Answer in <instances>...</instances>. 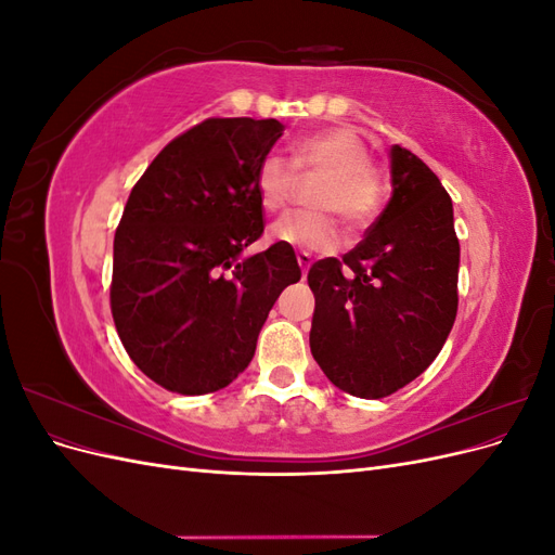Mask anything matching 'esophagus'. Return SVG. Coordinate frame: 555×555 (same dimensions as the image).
I'll list each match as a JSON object with an SVG mask.
<instances>
[{
    "label": "esophagus",
    "instance_id": "1",
    "mask_svg": "<svg viewBox=\"0 0 555 555\" xmlns=\"http://www.w3.org/2000/svg\"><path fill=\"white\" fill-rule=\"evenodd\" d=\"M296 261H298V266H300V273L308 275L310 266H312V257L308 255V251H298V255H296Z\"/></svg>",
    "mask_w": 555,
    "mask_h": 555
}]
</instances>
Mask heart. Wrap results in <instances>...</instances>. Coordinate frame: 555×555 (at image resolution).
Returning a JSON list of instances; mask_svg holds the SVG:
<instances>
[{
  "label": "heart",
  "instance_id": "1",
  "mask_svg": "<svg viewBox=\"0 0 555 555\" xmlns=\"http://www.w3.org/2000/svg\"><path fill=\"white\" fill-rule=\"evenodd\" d=\"M292 162L278 153L266 155L257 169V194L268 212L287 208L296 173H324L310 204L319 210H294L271 227V238L300 251H331L343 231L336 215L351 229L371 224L386 194L382 171L371 162V147L351 127H328L289 145Z\"/></svg>",
  "mask_w": 555,
  "mask_h": 555
}]
</instances>
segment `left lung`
<instances>
[{
  "label": "left lung",
  "mask_w": 555,
  "mask_h": 555,
  "mask_svg": "<svg viewBox=\"0 0 555 555\" xmlns=\"http://www.w3.org/2000/svg\"><path fill=\"white\" fill-rule=\"evenodd\" d=\"M393 194L343 259H319L312 357L338 389L384 398L440 354L459 310L461 247L440 178L410 150L391 147Z\"/></svg>",
  "instance_id": "1"
}]
</instances>
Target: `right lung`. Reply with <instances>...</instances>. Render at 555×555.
I'll list each match as a JSON object with an SVG mask.
<instances>
[{"label": "right lung", "mask_w": 555, "mask_h": 555, "mask_svg": "<svg viewBox=\"0 0 555 555\" xmlns=\"http://www.w3.org/2000/svg\"><path fill=\"white\" fill-rule=\"evenodd\" d=\"M282 131L208 117L166 145L127 198L111 312L129 359L166 391L201 396L236 379L278 296L300 280L289 245L241 257L263 233L257 169Z\"/></svg>", "instance_id": "1"}]
</instances>
